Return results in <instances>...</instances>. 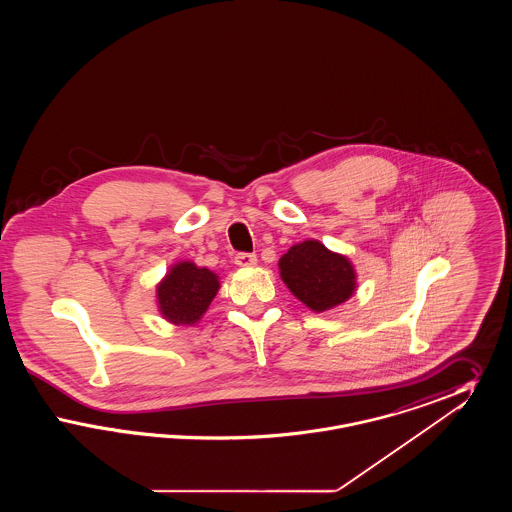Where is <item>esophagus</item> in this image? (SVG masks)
I'll return each mask as SVG.
<instances>
[{"instance_id":"34e87169","label":"esophagus","mask_w":512,"mask_h":512,"mask_svg":"<svg viewBox=\"0 0 512 512\" xmlns=\"http://www.w3.org/2000/svg\"><path fill=\"white\" fill-rule=\"evenodd\" d=\"M236 265L242 268H251L257 265V255L253 253H238L236 255Z\"/></svg>"}]
</instances>
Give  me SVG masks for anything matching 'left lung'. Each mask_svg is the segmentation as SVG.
Masks as SVG:
<instances>
[{"instance_id":"8db88e82","label":"left lung","mask_w":512,"mask_h":512,"mask_svg":"<svg viewBox=\"0 0 512 512\" xmlns=\"http://www.w3.org/2000/svg\"><path fill=\"white\" fill-rule=\"evenodd\" d=\"M288 290L311 311L324 313L345 303L357 288L351 261L317 240L295 244L278 261Z\"/></svg>"}]
</instances>
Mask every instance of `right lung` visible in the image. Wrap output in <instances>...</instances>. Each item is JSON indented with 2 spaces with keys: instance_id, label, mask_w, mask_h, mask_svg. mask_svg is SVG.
<instances>
[{
  "instance_id": "obj_1",
  "label": "right lung",
  "mask_w": 512,
  "mask_h": 512,
  "mask_svg": "<svg viewBox=\"0 0 512 512\" xmlns=\"http://www.w3.org/2000/svg\"><path fill=\"white\" fill-rule=\"evenodd\" d=\"M219 276L192 261L172 265L157 284L159 313L176 326H192L205 315L219 292Z\"/></svg>"
}]
</instances>
